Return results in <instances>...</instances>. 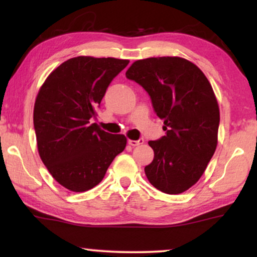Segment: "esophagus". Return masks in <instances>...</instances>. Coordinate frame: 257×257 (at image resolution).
Segmentation results:
<instances>
[{
  "mask_svg": "<svg viewBox=\"0 0 257 257\" xmlns=\"http://www.w3.org/2000/svg\"><path fill=\"white\" fill-rule=\"evenodd\" d=\"M143 143H144V139H139V141H133V139H129L128 141V144L133 147L141 145V144H143Z\"/></svg>",
  "mask_w": 257,
  "mask_h": 257,
  "instance_id": "obj_1",
  "label": "esophagus"
}]
</instances>
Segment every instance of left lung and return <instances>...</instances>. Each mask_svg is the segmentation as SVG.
<instances>
[{
    "label": "left lung",
    "mask_w": 257,
    "mask_h": 257,
    "mask_svg": "<svg viewBox=\"0 0 257 257\" xmlns=\"http://www.w3.org/2000/svg\"><path fill=\"white\" fill-rule=\"evenodd\" d=\"M125 76L149 93L167 132L149 142L154 159L145 167L147 179L162 193H184L203 176L216 150L220 110L210 81L179 56L137 60Z\"/></svg>",
    "instance_id": "1"
}]
</instances>
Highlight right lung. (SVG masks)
Here are the masks:
<instances>
[{"label": "right lung", "mask_w": 257, "mask_h": 257, "mask_svg": "<svg viewBox=\"0 0 257 257\" xmlns=\"http://www.w3.org/2000/svg\"><path fill=\"white\" fill-rule=\"evenodd\" d=\"M129 60L77 56L54 69L41 86L34 105L38 154L61 186L82 193L97 186L124 150V135L104 132L97 115L107 86Z\"/></svg>", "instance_id": "obj_1"}]
</instances>
